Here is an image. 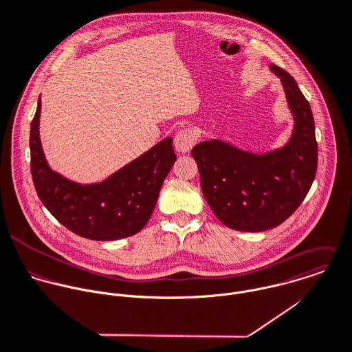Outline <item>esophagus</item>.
Masks as SVG:
<instances>
[{
	"label": "esophagus",
	"instance_id": "1",
	"mask_svg": "<svg viewBox=\"0 0 352 352\" xmlns=\"http://www.w3.org/2000/svg\"><path fill=\"white\" fill-rule=\"evenodd\" d=\"M196 141H197V134L193 129H184L179 133H177V135L174 138L177 151H179L182 153L189 152L193 148V145L196 144Z\"/></svg>",
	"mask_w": 352,
	"mask_h": 352
}]
</instances>
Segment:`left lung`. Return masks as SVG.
Returning a JSON list of instances; mask_svg holds the SVG:
<instances>
[{
  "mask_svg": "<svg viewBox=\"0 0 352 352\" xmlns=\"http://www.w3.org/2000/svg\"><path fill=\"white\" fill-rule=\"evenodd\" d=\"M280 76L295 127L283 148L256 155L219 140L197 144V163L204 197L217 218L240 232H265L281 225L302 204L317 173L318 145L310 102L285 69Z\"/></svg>",
  "mask_w": 352,
  "mask_h": 352,
  "instance_id": "obj_1",
  "label": "left lung"
}]
</instances>
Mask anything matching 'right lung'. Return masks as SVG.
Returning a JSON list of instances; mask_svg holds the SVG:
<instances>
[{
    "label": "right lung",
    "instance_id": "add662e5",
    "mask_svg": "<svg viewBox=\"0 0 352 352\" xmlns=\"http://www.w3.org/2000/svg\"><path fill=\"white\" fill-rule=\"evenodd\" d=\"M41 100L31 122V175L49 212L75 234L112 241L130 237L146 225L162 185L177 156L173 138H164L100 184L80 185L50 170L39 140Z\"/></svg>",
    "mask_w": 352,
    "mask_h": 352
}]
</instances>
